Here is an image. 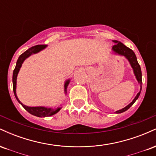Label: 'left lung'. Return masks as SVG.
<instances>
[{
  "label": "left lung",
  "mask_w": 156,
  "mask_h": 156,
  "mask_svg": "<svg viewBox=\"0 0 156 156\" xmlns=\"http://www.w3.org/2000/svg\"><path fill=\"white\" fill-rule=\"evenodd\" d=\"M113 42L115 43L112 47L113 51H114L115 53H117V54H118V55H124L125 58L129 61L130 65H131V67L133 69V73H134V75H135V76H136V80H138V82H139V83L140 84V91H139V93L136 94V96L135 97V98L133 100V101H132L130 104H128V105H127V106H125V108H122L121 110L117 111V112H116L117 114H120V113L124 112H125V111L128 110V108H130V107L131 106V105H133L134 103H135L136 101L138 98H139V95H140V93L141 91V87H142V80H141V70L140 65H139V63H138L136 56L134 52L132 51L131 49H130L129 48L126 47L124 44H122V42H119V41L113 40Z\"/></svg>",
  "instance_id": "left-lung-1"
}]
</instances>
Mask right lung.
I'll use <instances>...</instances> for the list:
<instances>
[{"instance_id": "obj_1", "label": "right lung", "mask_w": 156, "mask_h": 156, "mask_svg": "<svg viewBox=\"0 0 156 156\" xmlns=\"http://www.w3.org/2000/svg\"><path fill=\"white\" fill-rule=\"evenodd\" d=\"M47 47V45H44V44H38V45L34 46V47L30 48L29 49L27 50L26 51H25L24 53H22L19 56L18 59L17 61V64H16V67L14 69L13 72V76H12V82H13V91L14 94H15V96L16 99L17 100V101L20 103L21 105H23V107L24 108L28 113L32 114V115L37 116V117H50V116L53 115V114H56L57 112H58L60 111L61 108H46V107L43 106H37V107H30L27 106V105H23L20 101H19L18 98H17V94H16V85H17V74H18L20 69L21 66H22V64L23 63L25 59L29 57L30 55L32 54H34V53H37L39 52L42 50H43ZM69 80H66L65 83H64V92L65 94H67V86L69 83Z\"/></svg>"}]
</instances>
